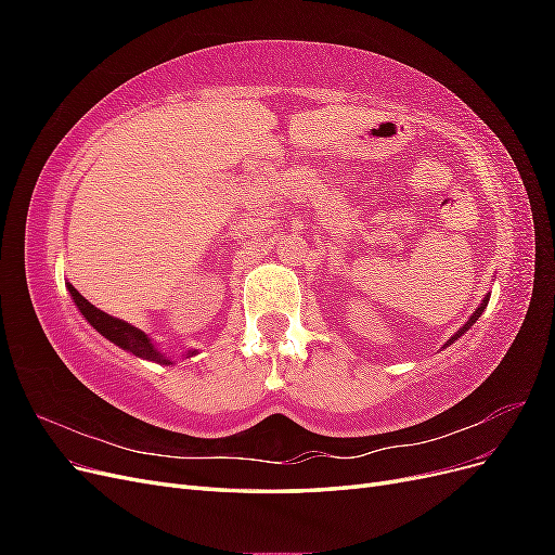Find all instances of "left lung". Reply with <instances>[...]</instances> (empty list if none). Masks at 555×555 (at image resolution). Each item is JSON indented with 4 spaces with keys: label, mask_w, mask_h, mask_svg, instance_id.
<instances>
[{
    "label": "left lung",
    "mask_w": 555,
    "mask_h": 555,
    "mask_svg": "<svg viewBox=\"0 0 555 555\" xmlns=\"http://www.w3.org/2000/svg\"><path fill=\"white\" fill-rule=\"evenodd\" d=\"M489 298H491V294H486V296H483V300H481V304H479V308H477V310H475L473 314H469V319H467V322H465V324H463V326H461V328H459L456 333H453V335H451V338L447 340V345H444V347H449V345H453V343H456V340L461 338V335H465V331H469V328H473V326H475V322H477V319L481 317V312L486 310V306H489Z\"/></svg>",
    "instance_id": "obj_1"
}]
</instances>
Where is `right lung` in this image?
Wrapping results in <instances>:
<instances>
[{
  "mask_svg": "<svg viewBox=\"0 0 555 555\" xmlns=\"http://www.w3.org/2000/svg\"><path fill=\"white\" fill-rule=\"evenodd\" d=\"M66 289H69V294H72V298H74L76 308L80 310V314L88 319V324H90L96 333H102L106 340H111L113 345H117L120 349L131 351L133 357L145 359V361H153V363H159V365H173V363H176L171 357H166L164 351H159L157 343H155L153 338H150L147 333H143V331L137 328V326L127 324L125 319L111 317V314H106L104 310L94 308L88 298H82V296L78 294V289L74 287V284L66 282ZM194 354H196V349H188L182 357L190 359V357H194Z\"/></svg>",
  "mask_w": 555,
  "mask_h": 555,
  "instance_id": "obj_1",
  "label": "right lung"
}]
</instances>
